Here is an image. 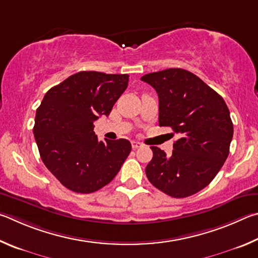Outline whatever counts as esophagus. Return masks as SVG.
Here are the masks:
<instances>
[{
    "label": "esophagus",
    "mask_w": 258,
    "mask_h": 258,
    "mask_svg": "<svg viewBox=\"0 0 258 258\" xmlns=\"http://www.w3.org/2000/svg\"><path fill=\"white\" fill-rule=\"evenodd\" d=\"M132 146H133L134 150H137V148L143 146V144L139 143V142H135V141H134V142H132Z\"/></svg>",
    "instance_id": "34e87169"
}]
</instances>
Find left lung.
I'll return each instance as SVG.
<instances>
[{"mask_svg":"<svg viewBox=\"0 0 258 258\" xmlns=\"http://www.w3.org/2000/svg\"><path fill=\"white\" fill-rule=\"evenodd\" d=\"M141 79L159 95L160 126L179 135L170 156L151 147L147 178L171 197L191 196L211 183L229 155L233 137L229 108L214 89L184 69L152 72Z\"/></svg>","mask_w":258,"mask_h":258,"instance_id":"left-lung-1","label":"left lung"}]
</instances>
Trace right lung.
Wrapping results in <instances>:
<instances>
[{
  "label": "right lung",
  "instance_id": "right-lung-1",
  "mask_svg": "<svg viewBox=\"0 0 258 258\" xmlns=\"http://www.w3.org/2000/svg\"><path fill=\"white\" fill-rule=\"evenodd\" d=\"M128 75L80 71L45 94L34 136L40 159L66 188L90 194L110 183L132 152L126 139L99 142L94 121L110 114Z\"/></svg>",
  "mask_w": 258,
  "mask_h": 258
}]
</instances>
